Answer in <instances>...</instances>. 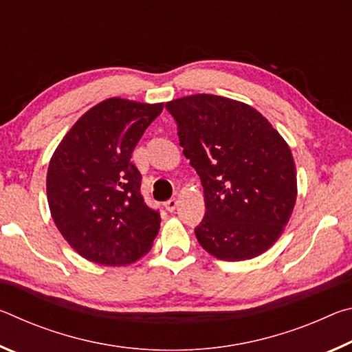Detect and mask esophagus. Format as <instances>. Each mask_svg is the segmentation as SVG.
<instances>
[{
	"label": "esophagus",
	"mask_w": 352,
	"mask_h": 352,
	"mask_svg": "<svg viewBox=\"0 0 352 352\" xmlns=\"http://www.w3.org/2000/svg\"><path fill=\"white\" fill-rule=\"evenodd\" d=\"M177 206H178V201L175 199H169L168 201H164V208L169 212H174L177 210Z\"/></svg>",
	"instance_id": "esophagus-1"
}]
</instances>
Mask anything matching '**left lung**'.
<instances>
[{
  "label": "left lung",
  "mask_w": 352,
  "mask_h": 352,
  "mask_svg": "<svg viewBox=\"0 0 352 352\" xmlns=\"http://www.w3.org/2000/svg\"><path fill=\"white\" fill-rule=\"evenodd\" d=\"M184 157L197 172L206 212L195 237L222 261L252 259L281 236L296 200L287 142L253 107L214 94L170 100Z\"/></svg>",
  "instance_id": "left-lung-1"
}]
</instances>
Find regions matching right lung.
<instances>
[{
	"instance_id": "obj_1",
	"label": "right lung",
	"mask_w": 352,
	"mask_h": 352,
	"mask_svg": "<svg viewBox=\"0 0 352 352\" xmlns=\"http://www.w3.org/2000/svg\"><path fill=\"white\" fill-rule=\"evenodd\" d=\"M163 104L111 98L79 118L52 155L46 177L51 216L67 242L102 265H127L152 247L160 211L141 194L133 148Z\"/></svg>"
}]
</instances>
